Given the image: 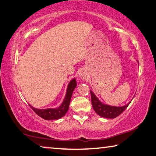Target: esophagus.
Returning <instances> with one entry per match:
<instances>
[{
	"label": "esophagus",
	"instance_id": "obj_1",
	"mask_svg": "<svg viewBox=\"0 0 156 156\" xmlns=\"http://www.w3.org/2000/svg\"><path fill=\"white\" fill-rule=\"evenodd\" d=\"M80 77L81 78V79H82V80H86V77H87V76H86V74L85 73H83V72H81V73H80Z\"/></svg>",
	"mask_w": 156,
	"mask_h": 156
}]
</instances>
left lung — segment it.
<instances>
[{"instance_id":"left-lung-1","label":"left lung","mask_w":156,"mask_h":156,"mask_svg":"<svg viewBox=\"0 0 156 156\" xmlns=\"http://www.w3.org/2000/svg\"><path fill=\"white\" fill-rule=\"evenodd\" d=\"M90 94L92 108H93L95 112L98 115L105 119H114L119 116L127 108V106L129 105V103L132 101H131L127 104L123 106L110 105L101 101L92 90H90Z\"/></svg>"}]
</instances>
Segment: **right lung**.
Masks as SVG:
<instances>
[{
	"mask_svg": "<svg viewBox=\"0 0 156 156\" xmlns=\"http://www.w3.org/2000/svg\"><path fill=\"white\" fill-rule=\"evenodd\" d=\"M76 86V82L75 78L73 79L68 84L66 88V93L62 104L58 108H46V109H38L33 107L29 104L30 107L32 108L35 113L38 116H40L45 120H56L59 119L64 116L66 113L67 112L69 108V105L72 97L73 92Z\"/></svg>",
	"mask_w": 156,
	"mask_h": 156,
	"instance_id": "obj_1",
	"label": "right lung"
}]
</instances>
